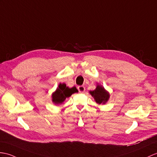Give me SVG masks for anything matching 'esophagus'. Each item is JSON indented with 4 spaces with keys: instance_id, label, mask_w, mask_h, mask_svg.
<instances>
[{
    "instance_id": "obj_1",
    "label": "esophagus",
    "mask_w": 157,
    "mask_h": 157,
    "mask_svg": "<svg viewBox=\"0 0 157 157\" xmlns=\"http://www.w3.org/2000/svg\"><path fill=\"white\" fill-rule=\"evenodd\" d=\"M78 91H79V92H80V93L84 92L85 90H86L85 87L83 86H78Z\"/></svg>"
}]
</instances>
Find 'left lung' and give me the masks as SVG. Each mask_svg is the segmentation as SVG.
I'll list each match as a JSON object with an SVG mask.
<instances>
[{
  "label": "left lung",
  "mask_w": 157,
  "mask_h": 157,
  "mask_svg": "<svg viewBox=\"0 0 157 157\" xmlns=\"http://www.w3.org/2000/svg\"><path fill=\"white\" fill-rule=\"evenodd\" d=\"M91 94L98 104H105L109 99V94L102 86H97L96 90L90 91Z\"/></svg>",
  "instance_id": "left-lung-1"
}]
</instances>
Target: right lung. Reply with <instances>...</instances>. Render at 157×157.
<instances>
[{
  "instance_id": "right-lung-1",
  "label": "right lung",
  "mask_w": 157,
  "mask_h": 157,
  "mask_svg": "<svg viewBox=\"0 0 157 157\" xmlns=\"http://www.w3.org/2000/svg\"><path fill=\"white\" fill-rule=\"evenodd\" d=\"M75 92H78V90L75 87H73L71 88H69L66 86L65 83H60L57 88L56 91L55 92L53 95V101L56 104H60L66 99L71 96V94Z\"/></svg>"
}]
</instances>
